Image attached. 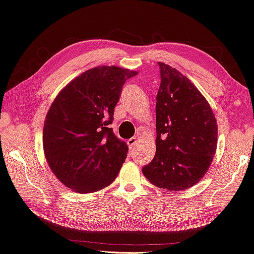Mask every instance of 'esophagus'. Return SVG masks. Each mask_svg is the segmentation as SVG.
<instances>
[{"label": "esophagus", "mask_w": 254, "mask_h": 254, "mask_svg": "<svg viewBox=\"0 0 254 254\" xmlns=\"http://www.w3.org/2000/svg\"><path fill=\"white\" fill-rule=\"evenodd\" d=\"M136 142H137L136 138H131V139H128V140H127V144H128V148H129V150H133V149L135 148V146H136Z\"/></svg>", "instance_id": "34e87169"}]
</instances>
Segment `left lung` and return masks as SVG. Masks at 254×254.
Returning a JSON list of instances; mask_svg holds the SVG:
<instances>
[{"mask_svg": "<svg viewBox=\"0 0 254 254\" xmlns=\"http://www.w3.org/2000/svg\"><path fill=\"white\" fill-rule=\"evenodd\" d=\"M158 66L156 152L142 173L158 188L182 191L207 172L216 153L218 126L211 105L190 78L165 63Z\"/></svg>", "mask_w": 254, "mask_h": 254, "instance_id": "8db88e82", "label": "left lung"}]
</instances>
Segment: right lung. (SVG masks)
<instances>
[{"label": "right lung", "instance_id": "obj_1", "mask_svg": "<svg viewBox=\"0 0 254 254\" xmlns=\"http://www.w3.org/2000/svg\"><path fill=\"white\" fill-rule=\"evenodd\" d=\"M138 72L98 66L74 77L50 106L42 144L54 176L77 193L110 186L125 163L128 148L108 127L127 78Z\"/></svg>", "mask_w": 254, "mask_h": 254}]
</instances>
